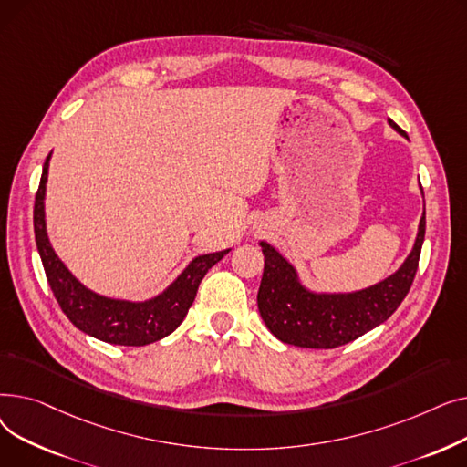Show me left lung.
<instances>
[{
    "label": "left lung",
    "instance_id": "obj_1",
    "mask_svg": "<svg viewBox=\"0 0 467 467\" xmlns=\"http://www.w3.org/2000/svg\"><path fill=\"white\" fill-rule=\"evenodd\" d=\"M389 127L405 132L388 119ZM426 234V212L412 252L394 275L352 293H314L299 282L293 265L271 244L259 242L265 255L257 306L265 326L285 345L337 348L375 329L396 312L412 285Z\"/></svg>",
    "mask_w": 467,
    "mask_h": 467
}]
</instances>
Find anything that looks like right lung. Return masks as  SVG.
<instances>
[{
    "instance_id": "right-lung-1",
    "label": "right lung",
    "mask_w": 467,
    "mask_h": 467,
    "mask_svg": "<svg viewBox=\"0 0 467 467\" xmlns=\"http://www.w3.org/2000/svg\"><path fill=\"white\" fill-rule=\"evenodd\" d=\"M48 161H51V155L45 159L39 189L36 192L34 233L48 285H51L67 320L83 333L120 347H145L176 331L187 316L204 275L217 261L223 259L229 250L194 257L161 296L150 301L132 303L98 296L67 271L48 242L45 227V183L48 176Z\"/></svg>"
}]
</instances>
